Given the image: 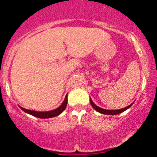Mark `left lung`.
<instances>
[{
  "mask_svg": "<svg viewBox=\"0 0 157 157\" xmlns=\"http://www.w3.org/2000/svg\"><path fill=\"white\" fill-rule=\"evenodd\" d=\"M90 104L91 105H92V107L94 108V109H95L96 111H98V112H100V113H101V114H105V115H117V114H120V113H122L123 112H124V111H126L127 109H128L129 108H130V106L133 105L132 104H130V105H128L127 107H126V108H123V109H117V110H106V109H101V108H100V107L97 106V105H95V104L93 102V101L91 100V98L90 99Z\"/></svg>",
  "mask_w": 157,
  "mask_h": 157,
  "instance_id": "1",
  "label": "left lung"
}]
</instances>
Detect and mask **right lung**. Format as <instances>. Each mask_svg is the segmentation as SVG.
I'll use <instances>...</instances> for the list:
<instances>
[{
    "mask_svg": "<svg viewBox=\"0 0 157 157\" xmlns=\"http://www.w3.org/2000/svg\"><path fill=\"white\" fill-rule=\"evenodd\" d=\"M67 96L66 95L65 99L62 105L57 108V109H54L52 111H48V112H37V111H33V110H28V109H23L22 107L19 106V108L23 111V112H27L28 114L31 115L35 117L40 118V119H48V118H52L55 116H59V114H61L62 112L65 110L67 107Z\"/></svg>",
    "mask_w": 157,
    "mask_h": 157,
    "instance_id": "obj_1",
    "label": "right lung"
}]
</instances>
